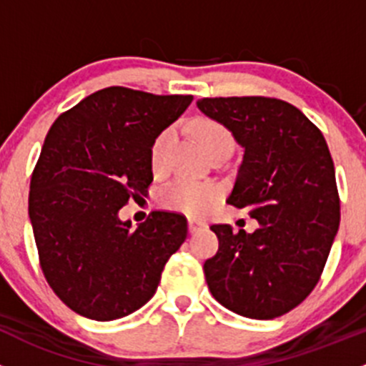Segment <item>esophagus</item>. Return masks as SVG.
Listing matches in <instances>:
<instances>
[{"instance_id":"34e87169","label":"esophagus","mask_w":366,"mask_h":366,"mask_svg":"<svg viewBox=\"0 0 366 366\" xmlns=\"http://www.w3.org/2000/svg\"><path fill=\"white\" fill-rule=\"evenodd\" d=\"M187 227H189V232L194 234V232H198V230L205 229L207 225H205L204 222H198V219H189V222H187Z\"/></svg>"}]
</instances>
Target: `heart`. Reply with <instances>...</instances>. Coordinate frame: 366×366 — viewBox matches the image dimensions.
Instances as JSON below:
<instances>
[{
	"mask_svg": "<svg viewBox=\"0 0 366 366\" xmlns=\"http://www.w3.org/2000/svg\"><path fill=\"white\" fill-rule=\"evenodd\" d=\"M193 132L197 136L198 143L202 144V148L207 154H212L218 148L232 144V137H230L229 130L222 123L214 122V119H197L193 123ZM173 136H175V130L168 127L152 143L150 164L154 172H161L164 168L166 152L172 144ZM219 194H222V189H219L218 184L180 177V179L173 180L172 184L164 187L161 198L166 207L175 209V211L189 216H204L218 202Z\"/></svg>",
	"mask_w": 366,
	"mask_h": 366,
	"instance_id": "heart-1",
	"label": "heart"
}]
</instances>
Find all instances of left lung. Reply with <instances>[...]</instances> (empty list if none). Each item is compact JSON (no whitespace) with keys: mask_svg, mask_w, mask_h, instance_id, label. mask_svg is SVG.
Masks as SVG:
<instances>
[{"mask_svg":"<svg viewBox=\"0 0 366 366\" xmlns=\"http://www.w3.org/2000/svg\"><path fill=\"white\" fill-rule=\"evenodd\" d=\"M198 109L232 132L243 162L227 204L259 229L212 225L219 247L204 262L212 297L234 313L272 320L320 281L340 227L335 162L317 125L277 98H202Z\"/></svg>","mask_w":366,"mask_h":366,"instance_id":"left-lung-1","label":"left lung"}]
</instances>
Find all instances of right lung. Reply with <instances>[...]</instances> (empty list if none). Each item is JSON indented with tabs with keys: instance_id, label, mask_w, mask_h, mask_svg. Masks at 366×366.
Instances as JSON below:
<instances>
[{
	"instance_id": "obj_1",
	"label": "right lung",
	"mask_w": 366,
	"mask_h": 366,
	"mask_svg": "<svg viewBox=\"0 0 366 366\" xmlns=\"http://www.w3.org/2000/svg\"><path fill=\"white\" fill-rule=\"evenodd\" d=\"M191 102L116 85L89 94L49 129L28 214L46 281L74 313L109 322L143 307L186 239L182 214L154 211L134 229L118 212L147 197L152 143Z\"/></svg>"
}]
</instances>
